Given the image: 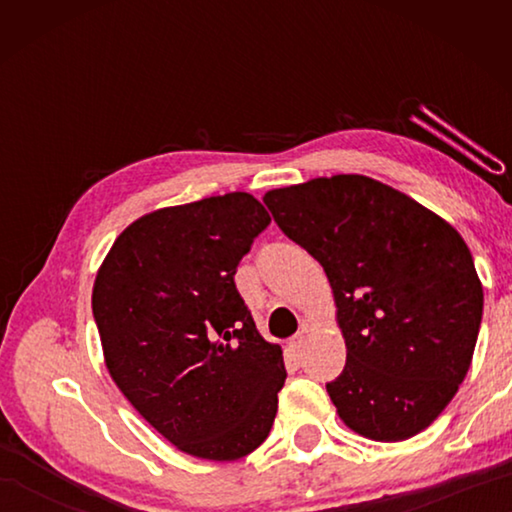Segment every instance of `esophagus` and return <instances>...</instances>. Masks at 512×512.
I'll list each match as a JSON object with an SVG mask.
<instances>
[{"label": "esophagus", "mask_w": 512, "mask_h": 512, "mask_svg": "<svg viewBox=\"0 0 512 512\" xmlns=\"http://www.w3.org/2000/svg\"><path fill=\"white\" fill-rule=\"evenodd\" d=\"M305 341H307V329H302V332H298V334L293 336V339L289 341V348H291L293 352H300L302 348H305Z\"/></svg>", "instance_id": "1"}]
</instances>
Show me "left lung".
Wrapping results in <instances>:
<instances>
[{
  "instance_id": "left-lung-1",
  "label": "left lung",
  "mask_w": 512,
  "mask_h": 512,
  "mask_svg": "<svg viewBox=\"0 0 512 512\" xmlns=\"http://www.w3.org/2000/svg\"><path fill=\"white\" fill-rule=\"evenodd\" d=\"M275 223L325 268L348 348L327 384L352 431L397 443L427 429L470 370L483 287L438 214L357 173L264 194Z\"/></svg>"
}]
</instances>
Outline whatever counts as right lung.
<instances>
[{
	"label": "right lung",
	"mask_w": 512,
	"mask_h": 512,
	"mask_svg": "<svg viewBox=\"0 0 512 512\" xmlns=\"http://www.w3.org/2000/svg\"><path fill=\"white\" fill-rule=\"evenodd\" d=\"M271 216L232 192L162 207L115 239L92 289L103 359L137 413L180 452L237 461L264 443L282 348L257 332L235 273Z\"/></svg>",
	"instance_id": "obj_1"
}]
</instances>
